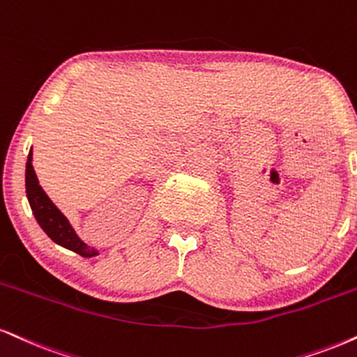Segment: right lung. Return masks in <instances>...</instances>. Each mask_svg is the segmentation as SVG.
I'll list each match as a JSON object with an SVG mask.
<instances>
[{
	"label": "right lung",
	"instance_id": "right-lung-1",
	"mask_svg": "<svg viewBox=\"0 0 357 357\" xmlns=\"http://www.w3.org/2000/svg\"><path fill=\"white\" fill-rule=\"evenodd\" d=\"M26 197L28 203L31 206V211L36 218L38 225L51 241H54L59 246L70 249V251L76 252V255L83 257H94L100 255L98 249L88 246L84 241H81V238L76 234V231L73 229L71 222L68 221V218L56 208V204L50 199L45 190L40 186L38 181V176L34 173L33 167V151L29 149L28 161H26Z\"/></svg>",
	"mask_w": 357,
	"mask_h": 357
}]
</instances>
